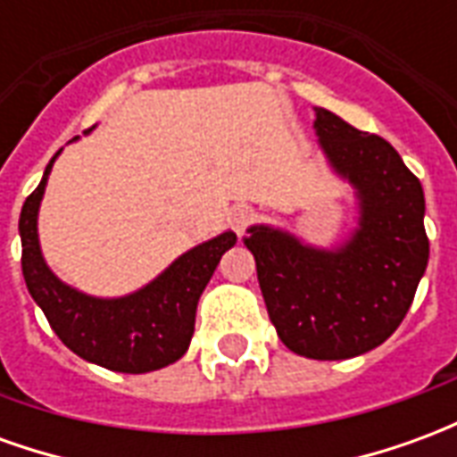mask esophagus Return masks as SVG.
I'll use <instances>...</instances> for the list:
<instances>
[{
    "mask_svg": "<svg viewBox=\"0 0 457 457\" xmlns=\"http://www.w3.org/2000/svg\"><path fill=\"white\" fill-rule=\"evenodd\" d=\"M254 220H257V212L249 208V205H239V208H235L229 212V225H232V229L237 232L239 237L247 232L249 225H252Z\"/></svg>",
    "mask_w": 457,
    "mask_h": 457,
    "instance_id": "34e87169",
    "label": "esophagus"
}]
</instances>
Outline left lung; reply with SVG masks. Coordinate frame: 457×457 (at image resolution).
Segmentation results:
<instances>
[{
	"instance_id": "8db88e82",
	"label": "left lung",
	"mask_w": 457,
	"mask_h": 457,
	"mask_svg": "<svg viewBox=\"0 0 457 457\" xmlns=\"http://www.w3.org/2000/svg\"><path fill=\"white\" fill-rule=\"evenodd\" d=\"M316 131L333 169L357 188L360 229L336 252L271 228H252L245 245L281 343L311 360H347L382 345L411 308L428 264L426 203L389 141L320 107Z\"/></svg>"
}]
</instances>
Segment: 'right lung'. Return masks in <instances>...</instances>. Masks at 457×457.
Listing matches in <instances>:
<instances>
[{"mask_svg":"<svg viewBox=\"0 0 457 457\" xmlns=\"http://www.w3.org/2000/svg\"><path fill=\"white\" fill-rule=\"evenodd\" d=\"M55 156L46 166L38 188L26 198L19 218L21 271L29 294L41 306L55 336L87 362L127 374L154 372L176 362L186 354L193 337L200 294L222 254L237 242V235L222 232L190 249L131 296L110 301L85 296L65 287L46 267L36 235V215Z\"/></svg>","mask_w":457,"mask_h":457,"instance_id":"add662e5","label":"right lung"}]
</instances>
